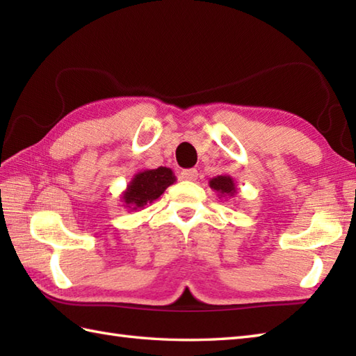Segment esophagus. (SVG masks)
<instances>
[{"label": "esophagus", "instance_id": "obj_1", "mask_svg": "<svg viewBox=\"0 0 356 356\" xmlns=\"http://www.w3.org/2000/svg\"><path fill=\"white\" fill-rule=\"evenodd\" d=\"M197 176H199V172H197V170H194V168L184 170L182 172H180V177H182L184 180H190V182H194V180L197 179Z\"/></svg>", "mask_w": 356, "mask_h": 356}]
</instances>
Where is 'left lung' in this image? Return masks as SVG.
<instances>
[{
    "label": "left lung",
    "mask_w": 356,
    "mask_h": 356,
    "mask_svg": "<svg viewBox=\"0 0 356 356\" xmlns=\"http://www.w3.org/2000/svg\"><path fill=\"white\" fill-rule=\"evenodd\" d=\"M209 188L217 193L218 199L234 197L237 194V186L231 176H216L209 179Z\"/></svg>",
    "instance_id": "left-lung-1"
}]
</instances>
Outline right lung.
I'll return each instance as SVG.
<instances>
[{
  "label": "right lung",
  "mask_w": 356,
  "mask_h": 356,
  "mask_svg": "<svg viewBox=\"0 0 356 356\" xmlns=\"http://www.w3.org/2000/svg\"><path fill=\"white\" fill-rule=\"evenodd\" d=\"M176 182V176L171 168L159 166L156 170H140L128 182L122 193L124 208L130 211H139L148 203H153L165 193L166 188Z\"/></svg>",
  "instance_id": "1"
}]
</instances>
